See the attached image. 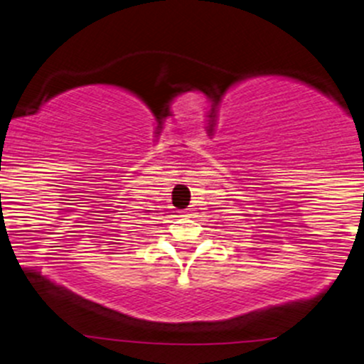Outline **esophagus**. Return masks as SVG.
<instances>
[{"label": "esophagus", "instance_id": "obj_1", "mask_svg": "<svg viewBox=\"0 0 364 364\" xmlns=\"http://www.w3.org/2000/svg\"><path fill=\"white\" fill-rule=\"evenodd\" d=\"M185 216H192V211H190V209L188 211H185Z\"/></svg>", "mask_w": 364, "mask_h": 364}]
</instances>
